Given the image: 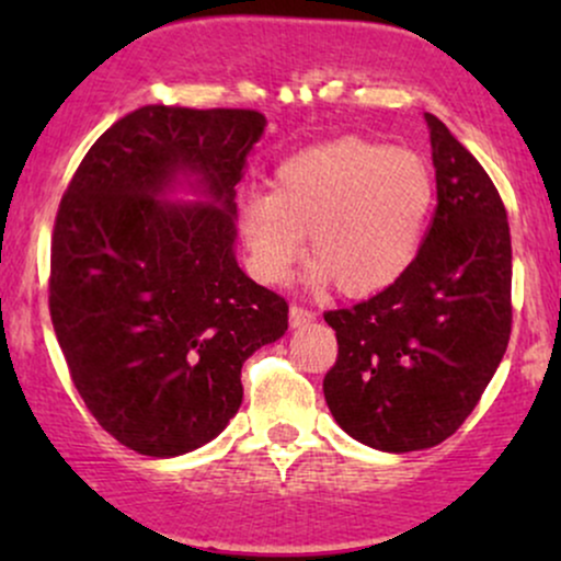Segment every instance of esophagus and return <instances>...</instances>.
Here are the masks:
<instances>
[{"mask_svg":"<svg viewBox=\"0 0 561 561\" xmlns=\"http://www.w3.org/2000/svg\"><path fill=\"white\" fill-rule=\"evenodd\" d=\"M313 319H317V313H313L311 308L298 306V302H293V306H289V324L293 327H306V324H311Z\"/></svg>","mask_w":561,"mask_h":561,"instance_id":"obj_1","label":"esophagus"}]
</instances>
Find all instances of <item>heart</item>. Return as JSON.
Here are the masks:
<instances>
[{
	"mask_svg": "<svg viewBox=\"0 0 561 561\" xmlns=\"http://www.w3.org/2000/svg\"><path fill=\"white\" fill-rule=\"evenodd\" d=\"M433 208L435 176L422 156L343 137L279 163L272 192L237 199L234 221L259 282H285L308 234L313 282L369 298L409 272Z\"/></svg>",
	"mask_w": 561,
	"mask_h": 561,
	"instance_id": "obj_1",
	"label": "heart"
}]
</instances>
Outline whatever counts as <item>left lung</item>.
I'll list each match as a JSON object with an SVG mask.
<instances>
[{
    "label": "left lung",
    "mask_w": 561,
    "mask_h": 561,
    "mask_svg": "<svg viewBox=\"0 0 561 561\" xmlns=\"http://www.w3.org/2000/svg\"><path fill=\"white\" fill-rule=\"evenodd\" d=\"M437 208L396 285L327 311L337 362L324 377L334 422L364 446L433 448L465 424L512 334V237L499 190L435 115Z\"/></svg>",
    "instance_id": "8db88e82"
}]
</instances>
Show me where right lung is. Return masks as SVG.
<instances>
[{
	"instance_id": "right-lung-1",
	"label": "right lung",
	"mask_w": 561,
	"mask_h": 561,
	"mask_svg": "<svg viewBox=\"0 0 561 561\" xmlns=\"http://www.w3.org/2000/svg\"><path fill=\"white\" fill-rule=\"evenodd\" d=\"M259 111L145 105L107 128L60 199L49 317L89 414L141 456L205 446L242 403V364L287 300L234 261V186ZM195 172L210 204L154 197Z\"/></svg>"
}]
</instances>
